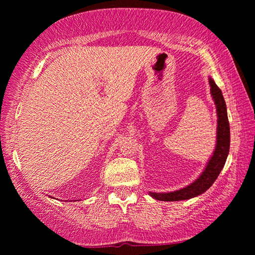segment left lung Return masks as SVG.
Returning a JSON list of instances; mask_svg holds the SVG:
<instances>
[{"label":"left lung","instance_id":"1","mask_svg":"<svg viewBox=\"0 0 255 255\" xmlns=\"http://www.w3.org/2000/svg\"><path fill=\"white\" fill-rule=\"evenodd\" d=\"M211 86V96L216 104L217 117H218V125H217V143L213 155L209 159L208 164L202 172L201 176L185 188L176 190L172 192H149L152 198L157 201L176 202L190 199L193 197L202 195L211 186L218 177L220 171L225 165L227 155L230 151V124L227 119L226 104L224 100L223 93L220 88L217 86L213 79H209Z\"/></svg>","mask_w":255,"mask_h":255}]
</instances>
